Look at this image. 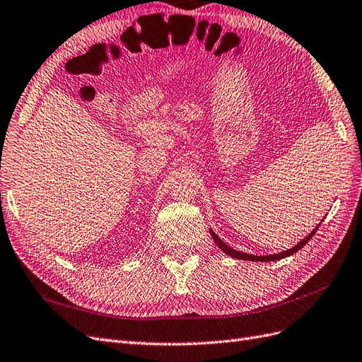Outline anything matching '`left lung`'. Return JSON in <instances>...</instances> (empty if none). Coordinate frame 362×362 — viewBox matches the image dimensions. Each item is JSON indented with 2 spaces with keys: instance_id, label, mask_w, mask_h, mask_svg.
Here are the masks:
<instances>
[{
  "instance_id": "8db88e82",
  "label": "left lung",
  "mask_w": 362,
  "mask_h": 362,
  "mask_svg": "<svg viewBox=\"0 0 362 362\" xmlns=\"http://www.w3.org/2000/svg\"><path fill=\"white\" fill-rule=\"evenodd\" d=\"M317 230H318V227H317L314 231H312L310 234H308V238H305L300 243H297V245H296L294 248H291V250H288V251H281V252H279V254H272V256H252V254L236 251V250L230 248L226 242L221 240L218 234H214V231H210V233H211L213 240L216 242V245H218L223 252L228 254V256H231V257L242 259V260H251V262H272V260H280V259H283V257H288V256H291V254H294V252H297L298 250H301V248L305 247L306 243L312 239V236H314Z\"/></svg>"
}]
</instances>
